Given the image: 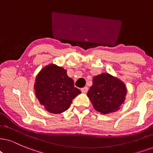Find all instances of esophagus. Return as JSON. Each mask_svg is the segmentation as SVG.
<instances>
[{
  "mask_svg": "<svg viewBox=\"0 0 153 153\" xmlns=\"http://www.w3.org/2000/svg\"><path fill=\"white\" fill-rule=\"evenodd\" d=\"M81 91H82V93H86V92L88 91V88L87 86L84 87V88H82V89H81Z\"/></svg>",
  "mask_w": 153,
  "mask_h": 153,
  "instance_id": "esophagus-1",
  "label": "esophagus"
}]
</instances>
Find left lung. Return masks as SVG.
<instances>
[{
	"mask_svg": "<svg viewBox=\"0 0 153 153\" xmlns=\"http://www.w3.org/2000/svg\"><path fill=\"white\" fill-rule=\"evenodd\" d=\"M126 93L122 81L109 73H102L94 77L88 97L96 111L107 114L120 109Z\"/></svg>",
	"mask_w": 153,
	"mask_h": 153,
	"instance_id": "1",
	"label": "left lung"
}]
</instances>
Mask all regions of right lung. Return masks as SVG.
Masks as SVG:
<instances>
[{
    "mask_svg": "<svg viewBox=\"0 0 153 153\" xmlns=\"http://www.w3.org/2000/svg\"><path fill=\"white\" fill-rule=\"evenodd\" d=\"M36 98L50 113L61 114L70 107L72 100L81 93L75 88L67 71L55 64L46 65L36 75L34 85Z\"/></svg>",
    "mask_w": 153,
    "mask_h": 153,
    "instance_id": "right-lung-1",
    "label": "right lung"
}]
</instances>
